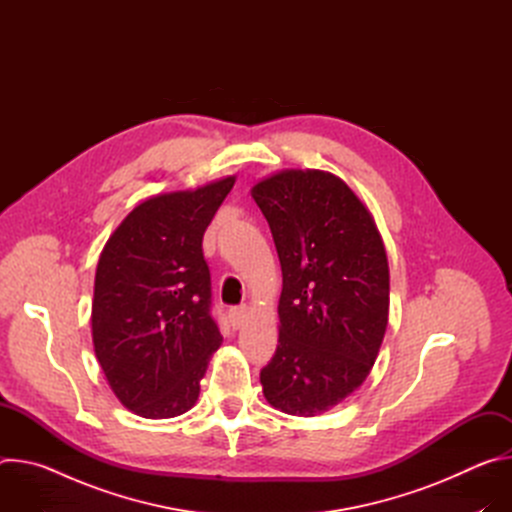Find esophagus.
<instances>
[{
    "mask_svg": "<svg viewBox=\"0 0 512 512\" xmlns=\"http://www.w3.org/2000/svg\"><path fill=\"white\" fill-rule=\"evenodd\" d=\"M247 318H249V308L247 306H239V308L229 310V320H231L233 328H241Z\"/></svg>",
    "mask_w": 512,
    "mask_h": 512,
    "instance_id": "obj_1",
    "label": "esophagus"
}]
</instances>
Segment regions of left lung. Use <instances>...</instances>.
<instances>
[{"label":"left lung","instance_id":"left-lung-1","mask_svg":"<svg viewBox=\"0 0 512 512\" xmlns=\"http://www.w3.org/2000/svg\"><path fill=\"white\" fill-rule=\"evenodd\" d=\"M251 196L281 263L279 340L261 371L267 403L314 417L367 381L389 324V263L375 216L324 170H281Z\"/></svg>","mask_w":512,"mask_h":512}]
</instances>
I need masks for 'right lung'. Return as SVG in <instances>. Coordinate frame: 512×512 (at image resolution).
<instances>
[{
  "instance_id": "obj_1",
  "label": "right lung",
  "mask_w": 512,
  "mask_h": 512,
  "mask_svg": "<svg viewBox=\"0 0 512 512\" xmlns=\"http://www.w3.org/2000/svg\"><path fill=\"white\" fill-rule=\"evenodd\" d=\"M237 176L139 202L107 239L95 273V356L123 407L145 419L194 407L223 342L210 316L202 237Z\"/></svg>"
}]
</instances>
